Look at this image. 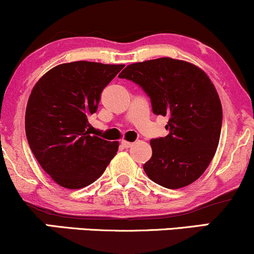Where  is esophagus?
<instances>
[{
    "instance_id": "1",
    "label": "esophagus",
    "mask_w": 254,
    "mask_h": 254,
    "mask_svg": "<svg viewBox=\"0 0 254 254\" xmlns=\"http://www.w3.org/2000/svg\"><path fill=\"white\" fill-rule=\"evenodd\" d=\"M121 144H122V147H123V148H130L131 145H132V143H131V142L125 141V139H123V141L121 142Z\"/></svg>"
}]
</instances>
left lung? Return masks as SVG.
Returning <instances> with one entry per match:
<instances>
[{"instance_id": "1", "label": "left lung", "mask_w": 254, "mask_h": 254, "mask_svg": "<svg viewBox=\"0 0 254 254\" xmlns=\"http://www.w3.org/2000/svg\"><path fill=\"white\" fill-rule=\"evenodd\" d=\"M119 77L139 84L150 97L153 112L170 117V133L150 141L153 155L143 165L145 174L172 190L196 182L216 153L222 127V105L205 71L161 57L130 64Z\"/></svg>"}]
</instances>
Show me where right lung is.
<instances>
[{"label": "right lung", "instance_id": "add662e5", "mask_svg": "<svg viewBox=\"0 0 254 254\" xmlns=\"http://www.w3.org/2000/svg\"><path fill=\"white\" fill-rule=\"evenodd\" d=\"M124 64L63 63L43 75L27 101L25 130L42 168L62 188L94 183L118 151L119 142L90 136L88 117Z\"/></svg>", "mask_w": 254, "mask_h": 254}]
</instances>
